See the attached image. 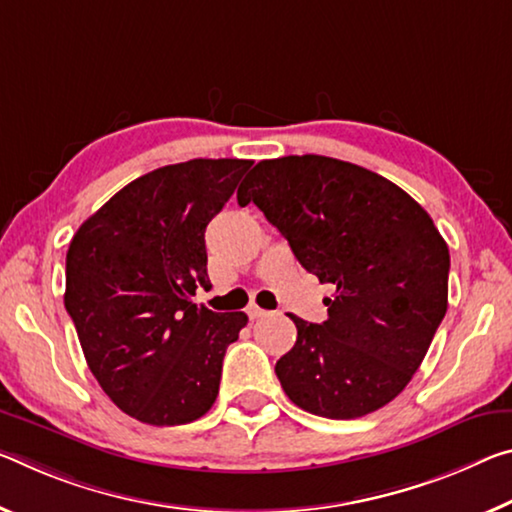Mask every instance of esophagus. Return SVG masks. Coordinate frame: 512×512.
I'll use <instances>...</instances> for the list:
<instances>
[{"label": "esophagus", "instance_id": "obj_1", "mask_svg": "<svg viewBox=\"0 0 512 512\" xmlns=\"http://www.w3.org/2000/svg\"><path fill=\"white\" fill-rule=\"evenodd\" d=\"M248 316H250V319H262V316H266V314H269V312H266V310H262V307H259V305H248Z\"/></svg>", "mask_w": 512, "mask_h": 512}]
</instances>
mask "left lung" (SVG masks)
<instances>
[{
  "instance_id": "obj_1",
  "label": "left lung",
  "mask_w": 512,
  "mask_h": 512,
  "mask_svg": "<svg viewBox=\"0 0 512 512\" xmlns=\"http://www.w3.org/2000/svg\"><path fill=\"white\" fill-rule=\"evenodd\" d=\"M237 200L255 202L298 262L337 287L323 323L291 314L296 344L275 362L285 394L328 419L396 399L449 298V246L426 209L378 173L321 154L259 161Z\"/></svg>"
}]
</instances>
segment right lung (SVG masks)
Wrapping results in <instances>:
<instances>
[{
	"instance_id": "right-lung-1",
	"label": "right lung",
	"mask_w": 512,
	"mask_h": 512,
	"mask_svg": "<svg viewBox=\"0 0 512 512\" xmlns=\"http://www.w3.org/2000/svg\"><path fill=\"white\" fill-rule=\"evenodd\" d=\"M248 159H191L141 175L86 218L66 255V310L88 369L125 415L180 426L212 408L243 312L196 305L205 230Z\"/></svg>"
}]
</instances>
